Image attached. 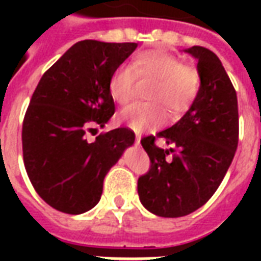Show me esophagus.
I'll return each instance as SVG.
<instances>
[{"instance_id": "34e87169", "label": "esophagus", "mask_w": 261, "mask_h": 261, "mask_svg": "<svg viewBox=\"0 0 261 261\" xmlns=\"http://www.w3.org/2000/svg\"><path fill=\"white\" fill-rule=\"evenodd\" d=\"M140 142H141V137L136 136V144H137V145H140Z\"/></svg>"}]
</instances>
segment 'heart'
Wrapping results in <instances>:
<instances>
[{"mask_svg":"<svg viewBox=\"0 0 261 261\" xmlns=\"http://www.w3.org/2000/svg\"><path fill=\"white\" fill-rule=\"evenodd\" d=\"M136 76L155 80L149 99L158 102L134 103L121 112V121L134 131L162 127L168 119L164 105L175 114L187 110L198 95L201 84L198 71L183 64L177 56L159 48L148 50L136 56L131 67L121 65L113 72L109 91L116 102L127 105L133 99Z\"/></svg>","mask_w":261,"mask_h":261,"instance_id":"heart-1","label":"heart"}]
</instances>
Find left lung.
Listing matches in <instances>:
<instances>
[{"mask_svg":"<svg viewBox=\"0 0 261 261\" xmlns=\"http://www.w3.org/2000/svg\"><path fill=\"white\" fill-rule=\"evenodd\" d=\"M185 51L197 59L198 95L176 124L141 140L151 168L138 179V196L148 211L165 218L189 215L213 197L239 138L236 91L221 60L201 46ZM156 138L174 148L156 147ZM170 153L174 155L168 159Z\"/></svg>","mask_w":261,"mask_h":261,"instance_id":"obj_1","label":"left lung"}]
</instances>
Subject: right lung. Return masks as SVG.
<instances>
[{
    "label": "right lung",
    "mask_w": 261,
    "mask_h": 261,
    "mask_svg": "<svg viewBox=\"0 0 261 261\" xmlns=\"http://www.w3.org/2000/svg\"><path fill=\"white\" fill-rule=\"evenodd\" d=\"M137 43L82 40L43 74L22 125L26 173L37 194L65 214L96 205L103 180L134 144L130 128L120 127L86 140L93 125L105 127L114 114L109 82Z\"/></svg>",
    "instance_id": "1"
}]
</instances>
